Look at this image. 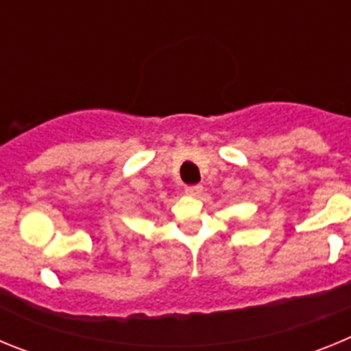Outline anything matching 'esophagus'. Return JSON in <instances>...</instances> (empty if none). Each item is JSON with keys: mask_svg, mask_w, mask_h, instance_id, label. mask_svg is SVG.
<instances>
[{"mask_svg": "<svg viewBox=\"0 0 351 351\" xmlns=\"http://www.w3.org/2000/svg\"><path fill=\"white\" fill-rule=\"evenodd\" d=\"M200 191H202V186H200V184H197V186H186L184 193L190 195V197H197V195L200 193Z\"/></svg>", "mask_w": 351, "mask_h": 351, "instance_id": "1", "label": "esophagus"}]
</instances>
